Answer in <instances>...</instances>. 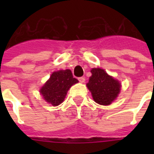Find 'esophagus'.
<instances>
[{
  "label": "esophagus",
  "instance_id": "34e87169",
  "mask_svg": "<svg viewBox=\"0 0 154 154\" xmlns=\"http://www.w3.org/2000/svg\"><path fill=\"white\" fill-rule=\"evenodd\" d=\"M79 81L81 83H83V82H85V79L84 78V77H79Z\"/></svg>",
  "mask_w": 154,
  "mask_h": 154
}]
</instances>
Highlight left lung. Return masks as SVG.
Segmentation results:
<instances>
[{
    "label": "left lung",
    "mask_w": 154,
    "mask_h": 154,
    "mask_svg": "<svg viewBox=\"0 0 154 154\" xmlns=\"http://www.w3.org/2000/svg\"><path fill=\"white\" fill-rule=\"evenodd\" d=\"M87 87L92 93L94 101L107 106L117 97L120 91V84L117 80L109 75L103 69H92Z\"/></svg>",
    "instance_id": "left-lung-1"
}]
</instances>
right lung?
Here are the masks:
<instances>
[{
    "label": "right lung",
    "mask_w": 154,
    "mask_h": 154,
    "mask_svg": "<svg viewBox=\"0 0 154 154\" xmlns=\"http://www.w3.org/2000/svg\"><path fill=\"white\" fill-rule=\"evenodd\" d=\"M78 82L69 69L54 72L40 92L45 101L55 106L63 102L69 88Z\"/></svg>",
    "instance_id": "obj_1"
}]
</instances>
